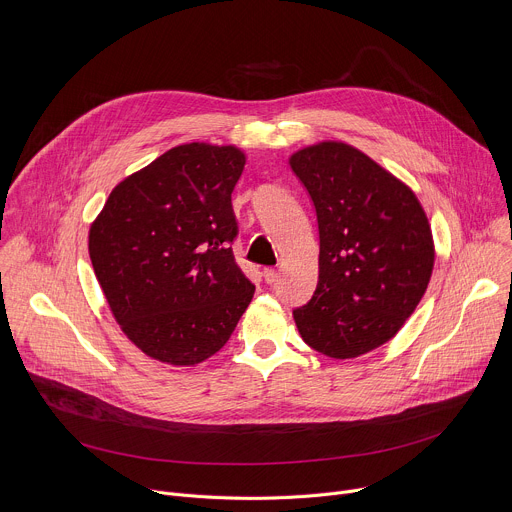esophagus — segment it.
<instances>
[{
  "instance_id": "esophagus-1",
  "label": "esophagus",
  "mask_w": 512,
  "mask_h": 512,
  "mask_svg": "<svg viewBox=\"0 0 512 512\" xmlns=\"http://www.w3.org/2000/svg\"><path fill=\"white\" fill-rule=\"evenodd\" d=\"M277 277H279L277 269H271V267L263 269V279H265V283H275V281H277Z\"/></svg>"
}]
</instances>
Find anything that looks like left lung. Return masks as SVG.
Masks as SVG:
<instances>
[{
  "instance_id": "obj_1",
  "label": "left lung",
  "mask_w": 512,
  "mask_h": 512,
  "mask_svg": "<svg viewBox=\"0 0 512 512\" xmlns=\"http://www.w3.org/2000/svg\"><path fill=\"white\" fill-rule=\"evenodd\" d=\"M318 221V285L294 310L304 342L354 358L391 340L421 302L433 241L415 194L369 156L324 141L289 160Z\"/></svg>"
}]
</instances>
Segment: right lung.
<instances>
[{
  "label": "right lung",
  "mask_w": 512,
  "mask_h": 512,
  "mask_svg": "<svg viewBox=\"0 0 512 512\" xmlns=\"http://www.w3.org/2000/svg\"><path fill=\"white\" fill-rule=\"evenodd\" d=\"M245 166L233 145L186 143L109 194L89 233V255L127 338L170 364L221 350L251 304L239 269L231 194Z\"/></svg>",
  "instance_id": "right-lung-1"
}]
</instances>
